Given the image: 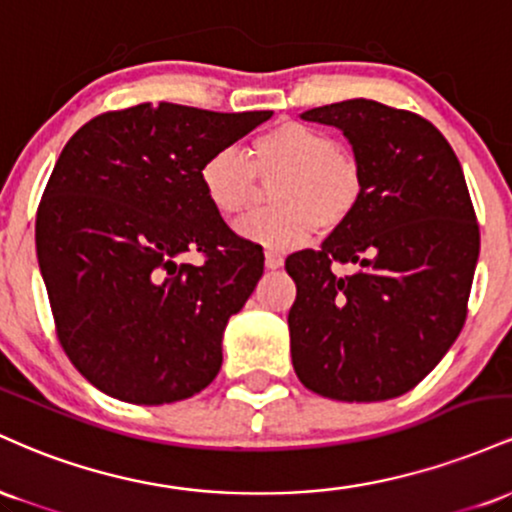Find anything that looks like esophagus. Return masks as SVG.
Listing matches in <instances>:
<instances>
[{"mask_svg":"<svg viewBox=\"0 0 512 512\" xmlns=\"http://www.w3.org/2000/svg\"><path fill=\"white\" fill-rule=\"evenodd\" d=\"M264 264H267V269H279L281 264H284V255H279V252L274 250H267L264 252Z\"/></svg>","mask_w":512,"mask_h":512,"instance_id":"34e87169","label":"esophagus"}]
</instances>
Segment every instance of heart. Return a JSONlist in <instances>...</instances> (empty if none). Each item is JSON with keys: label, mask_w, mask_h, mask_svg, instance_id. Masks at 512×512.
Masks as SVG:
<instances>
[{"label": "heart", "mask_w": 512, "mask_h": 512, "mask_svg": "<svg viewBox=\"0 0 512 512\" xmlns=\"http://www.w3.org/2000/svg\"><path fill=\"white\" fill-rule=\"evenodd\" d=\"M257 178H279L272 190V202L279 209L248 216L236 231L274 250L305 243L317 226L325 231L342 226L354 214L363 190L354 158L337 151L325 132L296 120L257 134L248 158L223 146L199 168L204 197L223 219H236L250 209Z\"/></svg>", "instance_id": "1"}]
</instances>
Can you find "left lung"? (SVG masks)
I'll use <instances>...</instances> for the list:
<instances>
[{"instance_id":"left-lung-1","label":"left lung","mask_w":512,"mask_h":512,"mask_svg":"<svg viewBox=\"0 0 512 512\" xmlns=\"http://www.w3.org/2000/svg\"><path fill=\"white\" fill-rule=\"evenodd\" d=\"M301 117L342 129L363 190L320 250L286 257L293 370L339 402L399 397L438 366L467 317L479 226L462 166L409 110L354 98ZM337 263L357 272L334 273Z\"/></svg>"}]
</instances>
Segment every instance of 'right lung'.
Instances as JSON below:
<instances>
[{"label":"right lung","instance_id":"add662e5","mask_svg":"<svg viewBox=\"0 0 512 512\" xmlns=\"http://www.w3.org/2000/svg\"><path fill=\"white\" fill-rule=\"evenodd\" d=\"M269 117L142 103L93 117L62 149L35 248L64 354L105 395L180 402L219 373L264 255L207 202L199 168ZM187 251L205 262L178 263Z\"/></svg>","mask_w":512,"mask_h":512}]
</instances>
